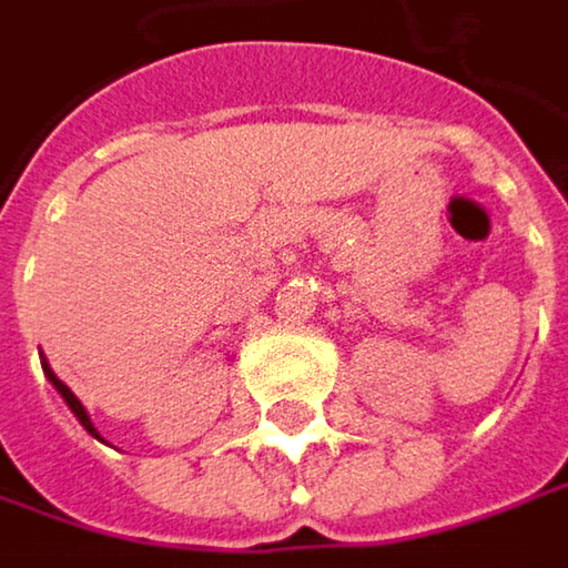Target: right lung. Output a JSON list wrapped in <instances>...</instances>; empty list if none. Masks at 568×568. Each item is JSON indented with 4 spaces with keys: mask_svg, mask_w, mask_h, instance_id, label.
I'll use <instances>...</instances> for the list:
<instances>
[{
    "mask_svg": "<svg viewBox=\"0 0 568 568\" xmlns=\"http://www.w3.org/2000/svg\"><path fill=\"white\" fill-rule=\"evenodd\" d=\"M41 368H44V378H48L51 385L58 387V394H61L63 400H67V407L73 410V417H77V420L83 424V429H87V433H93V436L100 439V433H97V426H93V420H90V414H87V407H83V404L77 400V394H73V390H70V387L63 385L61 378H58V375L51 372V365H48V358H41Z\"/></svg>",
    "mask_w": 568,
    "mask_h": 568,
    "instance_id": "obj_1",
    "label": "right lung"
}]
</instances>
